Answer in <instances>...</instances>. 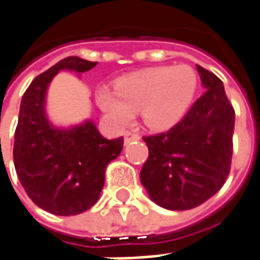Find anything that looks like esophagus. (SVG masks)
<instances>
[{
	"label": "esophagus",
	"mask_w": 260,
	"mask_h": 260,
	"mask_svg": "<svg viewBox=\"0 0 260 260\" xmlns=\"http://www.w3.org/2000/svg\"><path fill=\"white\" fill-rule=\"evenodd\" d=\"M139 139H141V136L135 134V132H132V131H126L124 134L125 145H129L131 142H135V141H139Z\"/></svg>",
	"instance_id": "1"
}]
</instances>
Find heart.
Listing matches in <instances>:
<instances>
[{"mask_svg": "<svg viewBox=\"0 0 260 260\" xmlns=\"http://www.w3.org/2000/svg\"><path fill=\"white\" fill-rule=\"evenodd\" d=\"M197 90V76L190 66L150 67L115 83V91L100 87V108L117 124L125 125L141 110L143 124L152 129H168L188 110Z\"/></svg>", "mask_w": 260, "mask_h": 260, "instance_id": "b5f03b06", "label": "heart"}]
</instances>
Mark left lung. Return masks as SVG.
Instances as JSON below:
<instances>
[{"label": "left lung", "instance_id": "8db88e82", "mask_svg": "<svg viewBox=\"0 0 260 260\" xmlns=\"http://www.w3.org/2000/svg\"><path fill=\"white\" fill-rule=\"evenodd\" d=\"M206 91L168 132L145 136L149 157L141 181L166 210H191L224 186L232 159L235 111L222 81L197 66Z\"/></svg>", "mask_w": 260, "mask_h": 260}]
</instances>
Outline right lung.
I'll return each mask as SVG.
<instances>
[{"label": "right lung", "instance_id": "1", "mask_svg": "<svg viewBox=\"0 0 260 260\" xmlns=\"http://www.w3.org/2000/svg\"><path fill=\"white\" fill-rule=\"evenodd\" d=\"M97 61L70 56L39 74L21 101L14 142L16 174L29 199L54 215L87 211L100 199L105 168L117 159L124 138L107 139L92 121L70 128L54 126L46 115L50 81L60 70L81 74Z\"/></svg>", "mask_w": 260, "mask_h": 260}]
</instances>
